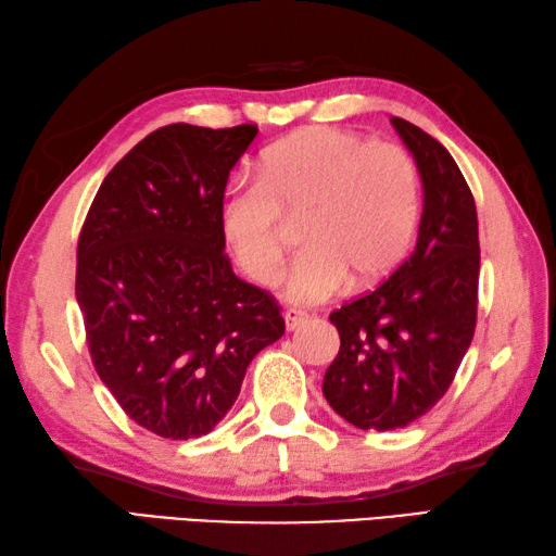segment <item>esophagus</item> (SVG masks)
<instances>
[{"mask_svg":"<svg viewBox=\"0 0 556 556\" xmlns=\"http://www.w3.org/2000/svg\"><path fill=\"white\" fill-rule=\"evenodd\" d=\"M282 319H286V328L288 331H298V328L307 321V314L300 312V309H288L282 314Z\"/></svg>","mask_w":556,"mask_h":556,"instance_id":"esophagus-1","label":"esophagus"}]
</instances>
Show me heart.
Masks as SVG:
<instances>
[{"label":"heart","instance_id":"heart-1","mask_svg":"<svg viewBox=\"0 0 556 556\" xmlns=\"http://www.w3.org/2000/svg\"><path fill=\"white\" fill-rule=\"evenodd\" d=\"M420 173L401 146L312 127L258 155L254 182L220 194L218 225L244 274L274 286L286 258L282 213H304L307 247L286 282L292 304H319L348 288L391 276L420 220Z\"/></svg>","mask_w":556,"mask_h":556}]
</instances>
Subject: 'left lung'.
<instances>
[{
	"instance_id": "obj_1",
	"label": "left lung",
	"mask_w": 556,
	"mask_h": 556,
	"mask_svg": "<svg viewBox=\"0 0 556 556\" xmlns=\"http://www.w3.org/2000/svg\"><path fill=\"white\" fill-rule=\"evenodd\" d=\"M422 179L417 244L389 280L331 314L341 336L324 377L328 405L359 429L407 427L451 387L478 319V211L451 153L391 117Z\"/></svg>"
}]
</instances>
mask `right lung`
Wrapping results in <instances>:
<instances>
[{
	"instance_id": "right-lung-1",
	"label": "right lung",
	"mask_w": 556,
	"mask_h": 556,
	"mask_svg": "<svg viewBox=\"0 0 556 556\" xmlns=\"http://www.w3.org/2000/svg\"><path fill=\"white\" fill-rule=\"evenodd\" d=\"M254 124H169L110 169L76 252V302L98 377L136 425L197 439L258 350L286 333L276 300L235 276L218 203Z\"/></svg>"
}]
</instances>
